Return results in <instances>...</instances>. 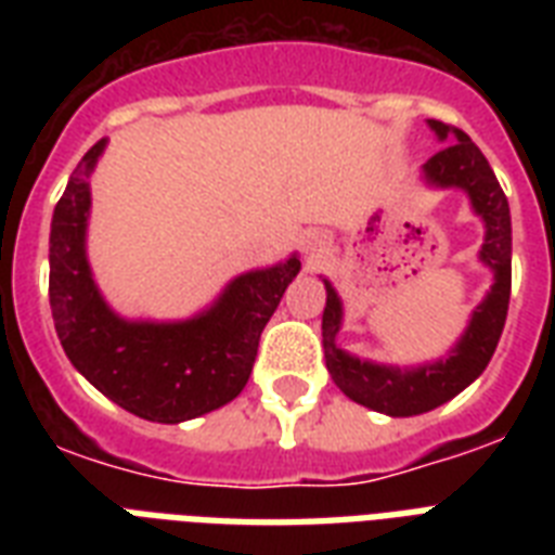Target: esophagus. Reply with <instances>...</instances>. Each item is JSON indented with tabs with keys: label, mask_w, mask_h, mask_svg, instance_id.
<instances>
[{
	"label": "esophagus",
	"mask_w": 555,
	"mask_h": 555,
	"mask_svg": "<svg viewBox=\"0 0 555 555\" xmlns=\"http://www.w3.org/2000/svg\"><path fill=\"white\" fill-rule=\"evenodd\" d=\"M322 250H325V238H322L320 233H311L308 238H305V253H308L311 259H317Z\"/></svg>",
	"instance_id": "34e87169"
}]
</instances>
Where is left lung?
Segmentation results:
<instances>
[{"label":"left lung","mask_w":555,"mask_h":555,"mask_svg":"<svg viewBox=\"0 0 555 555\" xmlns=\"http://www.w3.org/2000/svg\"><path fill=\"white\" fill-rule=\"evenodd\" d=\"M438 138L452 141L426 160V178L438 186H461L469 192L475 212L487 224L481 259L495 270V285L490 296L478 305L464 339L457 343L447 363L423 365L417 371H395L386 365L360 363L346 351H339L334 337L339 331V299L334 287L325 282L328 299L322 313V343H325V365L331 379L346 391L354 403L369 405L374 412H386L391 417H412L438 409L457 391H464L495 354L501 331L507 322L509 285H513V230H509V204L501 190L499 178L492 172L490 160L469 141V134L455 126L429 120Z\"/></svg>","instance_id":"obj_1"}]
</instances>
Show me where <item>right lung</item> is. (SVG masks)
<instances>
[{
	"label": "right lung",
	"instance_id": "obj_1",
	"mask_svg": "<svg viewBox=\"0 0 555 555\" xmlns=\"http://www.w3.org/2000/svg\"><path fill=\"white\" fill-rule=\"evenodd\" d=\"M100 152L103 141L82 155L54 207L48 299L56 337L91 386L143 421L181 423L212 412L247 386L261 331L302 264L294 256L279 268L238 276L198 320L176 325L117 320L91 282L82 247L89 172Z\"/></svg>",
	"mask_w": 555,
	"mask_h": 555
}]
</instances>
